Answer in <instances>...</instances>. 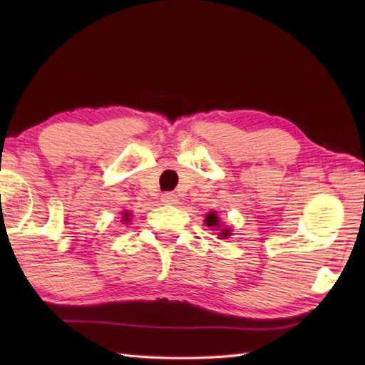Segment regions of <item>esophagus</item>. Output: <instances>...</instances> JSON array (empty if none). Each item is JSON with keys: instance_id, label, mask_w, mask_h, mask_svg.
<instances>
[{"instance_id": "esophagus-1", "label": "esophagus", "mask_w": 365, "mask_h": 365, "mask_svg": "<svg viewBox=\"0 0 365 365\" xmlns=\"http://www.w3.org/2000/svg\"><path fill=\"white\" fill-rule=\"evenodd\" d=\"M160 201H163L164 205H175L177 195L172 193V191H165V193H163V196H160Z\"/></svg>"}]
</instances>
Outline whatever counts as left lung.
Wrapping results in <instances>:
<instances>
[{"label":"left lung","instance_id":"8db88e82","mask_svg":"<svg viewBox=\"0 0 365 365\" xmlns=\"http://www.w3.org/2000/svg\"><path fill=\"white\" fill-rule=\"evenodd\" d=\"M206 225H207V227H219V217H217V214H215V212L207 214V215H206ZM219 235H220V237L227 238L228 235H230V230H228V228H225V230H222Z\"/></svg>","mask_w":365,"mask_h":365}]
</instances>
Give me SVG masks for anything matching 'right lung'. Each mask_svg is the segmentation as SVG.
I'll use <instances>...</instances> for the list:
<instances>
[{"label":"right lung","instance_id":"right-lung-1","mask_svg":"<svg viewBox=\"0 0 365 365\" xmlns=\"http://www.w3.org/2000/svg\"><path fill=\"white\" fill-rule=\"evenodd\" d=\"M127 217H128V214H123V220H125V222H127V220H128Z\"/></svg>","mask_w":365,"mask_h":365}]
</instances>
